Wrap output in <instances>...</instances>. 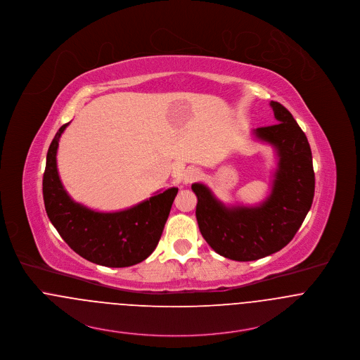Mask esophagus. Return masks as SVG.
<instances>
[{
  "mask_svg": "<svg viewBox=\"0 0 360 360\" xmlns=\"http://www.w3.org/2000/svg\"><path fill=\"white\" fill-rule=\"evenodd\" d=\"M200 172L198 170V169H187L186 172H184V174H183V177H181V181L184 183V184H190V183H194L196 181L199 177H200Z\"/></svg>",
  "mask_w": 360,
  "mask_h": 360,
  "instance_id": "1",
  "label": "esophagus"
}]
</instances>
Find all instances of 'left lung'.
<instances>
[{
    "mask_svg": "<svg viewBox=\"0 0 360 360\" xmlns=\"http://www.w3.org/2000/svg\"><path fill=\"white\" fill-rule=\"evenodd\" d=\"M275 125L253 134L271 144L278 157L271 194L257 206L220 202L200 183L191 186L198 198L196 220L209 246L235 262H253L279 252L293 238L311 209L315 193L312 153L305 133L278 101L269 103Z\"/></svg>",
    "mask_w": 360,
    "mask_h": 360,
    "instance_id": "1",
    "label": "left lung"
}]
</instances>
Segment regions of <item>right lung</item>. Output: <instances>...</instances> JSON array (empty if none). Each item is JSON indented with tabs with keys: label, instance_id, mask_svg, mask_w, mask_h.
<instances>
[{
	"label": "right lung",
	"instance_id": "obj_1",
	"mask_svg": "<svg viewBox=\"0 0 360 360\" xmlns=\"http://www.w3.org/2000/svg\"><path fill=\"white\" fill-rule=\"evenodd\" d=\"M68 124L55 134L46 154L42 194L51 223L65 243L88 262L121 268L146 260L161 239L179 188H167L114 213H100L74 202L60 181L56 164L59 140Z\"/></svg>",
	"mask_w": 360,
	"mask_h": 360
}]
</instances>
